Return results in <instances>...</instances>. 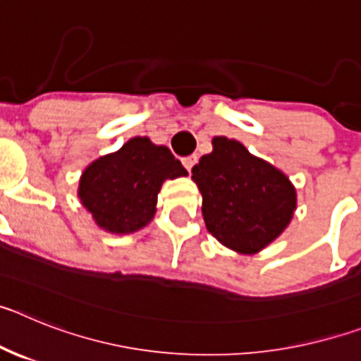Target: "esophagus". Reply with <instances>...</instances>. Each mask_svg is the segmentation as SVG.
I'll use <instances>...</instances> for the list:
<instances>
[{"mask_svg":"<svg viewBox=\"0 0 361 361\" xmlns=\"http://www.w3.org/2000/svg\"><path fill=\"white\" fill-rule=\"evenodd\" d=\"M183 164L188 171H191V168L197 164V155H190V157L183 159Z\"/></svg>","mask_w":361,"mask_h":361,"instance_id":"1","label":"esophagus"}]
</instances>
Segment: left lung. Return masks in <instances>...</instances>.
Returning <instances> with one entry per match:
<instances>
[{
	"label": "left lung",
	"mask_w": 361,
	"mask_h": 361,
	"mask_svg": "<svg viewBox=\"0 0 361 361\" xmlns=\"http://www.w3.org/2000/svg\"><path fill=\"white\" fill-rule=\"evenodd\" d=\"M213 152L193 166L202 215L213 237L240 255H255L280 237L296 209V188L279 168L242 142L213 137Z\"/></svg>",
	"instance_id": "1"
}]
</instances>
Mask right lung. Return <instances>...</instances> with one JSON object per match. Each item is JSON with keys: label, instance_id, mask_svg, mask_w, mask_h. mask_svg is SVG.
<instances>
[{"label": "right lung", "instance_id": "add662e5", "mask_svg": "<svg viewBox=\"0 0 361 361\" xmlns=\"http://www.w3.org/2000/svg\"><path fill=\"white\" fill-rule=\"evenodd\" d=\"M186 175L166 146L153 145L148 137H133L117 152L86 166L78 197L99 228L128 235L153 220L162 183Z\"/></svg>", "mask_w": 361, "mask_h": 361}]
</instances>
